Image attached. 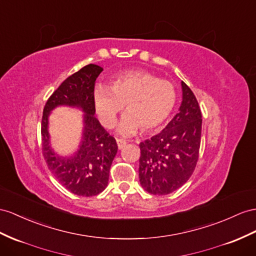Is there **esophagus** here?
<instances>
[{"label":"esophagus","instance_id":"esophagus-1","mask_svg":"<svg viewBox=\"0 0 256 256\" xmlns=\"http://www.w3.org/2000/svg\"><path fill=\"white\" fill-rule=\"evenodd\" d=\"M116 144H118V148L123 149L126 145V142L123 140H116Z\"/></svg>","mask_w":256,"mask_h":256}]
</instances>
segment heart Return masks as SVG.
Segmentation results:
<instances>
[{"mask_svg": "<svg viewBox=\"0 0 256 256\" xmlns=\"http://www.w3.org/2000/svg\"><path fill=\"white\" fill-rule=\"evenodd\" d=\"M178 93L174 85L147 70L121 72L114 76L110 88L98 85L94 90V106L104 126L112 128L116 116L126 106L118 130L121 135L158 130L171 116Z\"/></svg>", "mask_w": 256, "mask_h": 256, "instance_id": "b5f03b06", "label": "heart"}]
</instances>
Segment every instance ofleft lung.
<instances>
[{
	"label": "left lung",
	"mask_w": 256,
	"mask_h": 256,
	"mask_svg": "<svg viewBox=\"0 0 256 256\" xmlns=\"http://www.w3.org/2000/svg\"><path fill=\"white\" fill-rule=\"evenodd\" d=\"M178 114L162 132L140 144V182L152 194L164 196L190 178L199 158L202 114L192 90L182 81Z\"/></svg>",
	"instance_id": "left-lung-1"
}]
</instances>
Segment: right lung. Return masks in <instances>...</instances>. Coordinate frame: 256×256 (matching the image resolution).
Masks as SVG:
<instances>
[{
  "label": "right lung",
  "mask_w": 256,
  "mask_h": 256,
  "mask_svg": "<svg viewBox=\"0 0 256 256\" xmlns=\"http://www.w3.org/2000/svg\"><path fill=\"white\" fill-rule=\"evenodd\" d=\"M102 68L90 64L68 76L48 100L43 110L42 152L50 171L72 194L92 196L108 185L109 171L118 152L116 142L95 118L94 88ZM81 108L84 115L82 140L78 152L70 157L56 154L50 146L48 116L56 106Z\"/></svg>",
  "instance_id": "1"
}]
</instances>
